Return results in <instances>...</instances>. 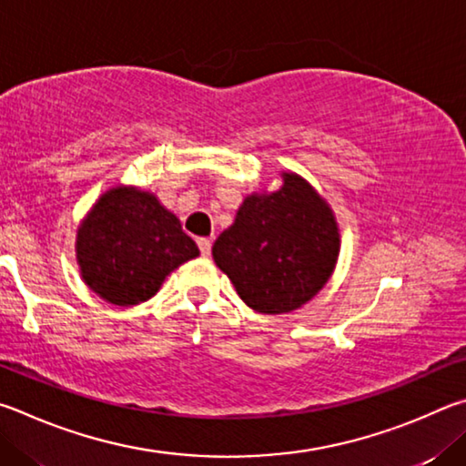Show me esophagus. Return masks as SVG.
<instances>
[{
  "label": "esophagus",
  "instance_id": "1",
  "mask_svg": "<svg viewBox=\"0 0 466 466\" xmlns=\"http://www.w3.org/2000/svg\"><path fill=\"white\" fill-rule=\"evenodd\" d=\"M198 248H200V254L204 256V258H208L210 256V248H212V241L208 239V238H200L198 241Z\"/></svg>",
  "mask_w": 466,
  "mask_h": 466
}]
</instances>
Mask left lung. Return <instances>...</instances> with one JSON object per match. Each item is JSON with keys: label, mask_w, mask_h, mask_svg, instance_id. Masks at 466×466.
Wrapping results in <instances>:
<instances>
[{"label": "left lung", "mask_w": 466, "mask_h": 466, "mask_svg": "<svg viewBox=\"0 0 466 466\" xmlns=\"http://www.w3.org/2000/svg\"><path fill=\"white\" fill-rule=\"evenodd\" d=\"M280 177L279 190L248 194L212 246V259L243 303L266 315L309 303L339 256V227L328 200L295 171Z\"/></svg>", "instance_id": "left-lung-1"}]
</instances>
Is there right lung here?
I'll return each instance as SVG.
<instances>
[{
	"instance_id": "1",
	"label": "right lung",
	"mask_w": 466,
	"mask_h": 466,
	"mask_svg": "<svg viewBox=\"0 0 466 466\" xmlns=\"http://www.w3.org/2000/svg\"><path fill=\"white\" fill-rule=\"evenodd\" d=\"M200 251L179 218L153 192L114 186L81 218L76 235L79 276L118 307L149 300L163 280Z\"/></svg>"
}]
</instances>
